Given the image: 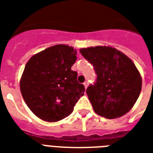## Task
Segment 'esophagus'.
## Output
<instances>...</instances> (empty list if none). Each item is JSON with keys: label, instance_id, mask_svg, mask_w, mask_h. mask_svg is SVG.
Returning <instances> with one entry per match:
<instances>
[{"label": "esophagus", "instance_id": "34e87169", "mask_svg": "<svg viewBox=\"0 0 153 153\" xmlns=\"http://www.w3.org/2000/svg\"><path fill=\"white\" fill-rule=\"evenodd\" d=\"M83 85H84L85 88H88V81H86V82H84V83H83Z\"/></svg>", "mask_w": 153, "mask_h": 153}]
</instances>
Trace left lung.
<instances>
[{"instance_id":"obj_1","label":"left lung","mask_w":153,"mask_h":153,"mask_svg":"<svg viewBox=\"0 0 153 153\" xmlns=\"http://www.w3.org/2000/svg\"><path fill=\"white\" fill-rule=\"evenodd\" d=\"M80 53L93 65L97 75L96 82L86 91L95 113L114 119L130 111L142 88V79L133 62L108 46L81 48Z\"/></svg>"}]
</instances>
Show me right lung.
Segmentation results:
<instances>
[{
    "label": "right lung",
    "mask_w": 153,
    "mask_h": 153,
    "mask_svg": "<svg viewBox=\"0 0 153 153\" xmlns=\"http://www.w3.org/2000/svg\"><path fill=\"white\" fill-rule=\"evenodd\" d=\"M73 47L57 45L31 56L20 80V90L28 108L46 122H57L73 112L85 88L71 71L77 60Z\"/></svg>",
    "instance_id": "obj_1"
}]
</instances>
